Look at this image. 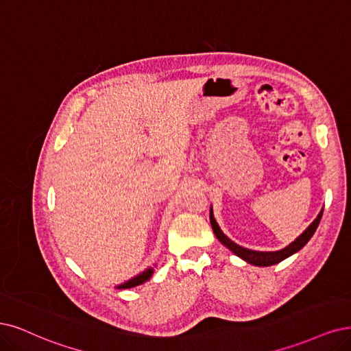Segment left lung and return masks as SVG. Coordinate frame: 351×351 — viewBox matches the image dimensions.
I'll return each instance as SVG.
<instances>
[{"mask_svg":"<svg viewBox=\"0 0 351 351\" xmlns=\"http://www.w3.org/2000/svg\"><path fill=\"white\" fill-rule=\"evenodd\" d=\"M321 217H322V211L318 214V217L314 219L313 223H311V226L302 232V234L298 237L295 241H292L288 247H285L279 252H256V250H249V249H244L241 247V245L232 243L224 232L219 230L217 221L214 219V215H213V210H211V215H210V221H211V226H213V231L215 237L221 241L226 247H228L232 253L237 254L239 257H241L243 261L249 262L254 266H271V265H276L282 261H285V258L292 256L293 253H296L298 250H301L304 245L309 241V239L314 236V232L321 221Z\"/></svg>","mask_w":351,"mask_h":351,"instance_id":"left-lung-1","label":"left lung"}]
</instances>
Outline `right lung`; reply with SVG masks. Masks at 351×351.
Instances as JSON below:
<instances>
[{"instance_id": "obj_1", "label": "right lung", "mask_w": 351, "mask_h": 351, "mask_svg": "<svg viewBox=\"0 0 351 351\" xmlns=\"http://www.w3.org/2000/svg\"><path fill=\"white\" fill-rule=\"evenodd\" d=\"M152 274H153V269H147L146 271H143V274H140L138 276H136V278H133V279H130L128 282H125V283L120 285L119 288H120V289H127V288L137 287V285H141L143 282L149 280V279H150V276H152Z\"/></svg>"}]
</instances>
